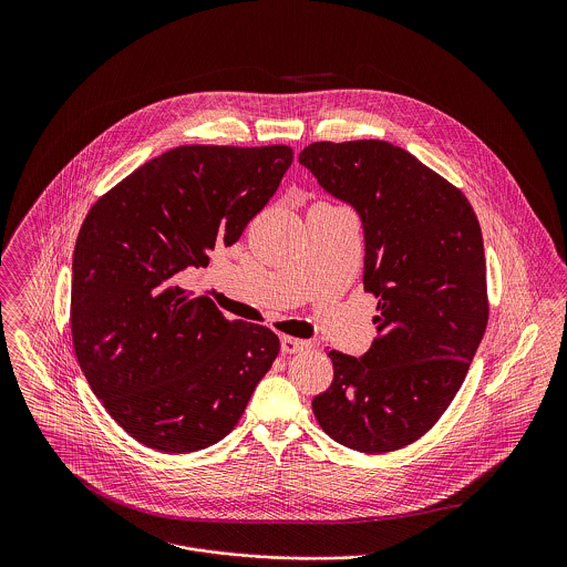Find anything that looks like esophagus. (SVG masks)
Segmentation results:
<instances>
[{
  "mask_svg": "<svg viewBox=\"0 0 567 567\" xmlns=\"http://www.w3.org/2000/svg\"><path fill=\"white\" fill-rule=\"evenodd\" d=\"M308 347H310L308 340H301V338H295V336H281V351L284 353H299Z\"/></svg>",
  "mask_w": 567,
  "mask_h": 567,
  "instance_id": "esophagus-1",
  "label": "esophagus"
}]
</instances>
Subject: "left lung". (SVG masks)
Wrapping results in <instances>:
<instances>
[{
	"instance_id": "left-lung-1",
	"label": "left lung",
	"mask_w": 567,
	"mask_h": 567,
	"mask_svg": "<svg viewBox=\"0 0 567 567\" xmlns=\"http://www.w3.org/2000/svg\"><path fill=\"white\" fill-rule=\"evenodd\" d=\"M299 163L360 214L362 281L378 297L369 353L327 351L333 380L315 416L349 450H402L450 408L485 336L478 218L456 185L382 140L315 142Z\"/></svg>"
}]
</instances>
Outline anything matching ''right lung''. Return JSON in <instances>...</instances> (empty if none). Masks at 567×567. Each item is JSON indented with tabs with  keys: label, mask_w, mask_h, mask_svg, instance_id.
I'll return each mask as SVG.
<instances>
[{
	"label": "right lung",
	"mask_w": 567,
	"mask_h": 567,
	"mask_svg": "<svg viewBox=\"0 0 567 567\" xmlns=\"http://www.w3.org/2000/svg\"><path fill=\"white\" fill-rule=\"evenodd\" d=\"M292 157L284 144L178 146L89 209L74 246L72 340L91 391L142 445L185 454L218 443L272 367L275 331L227 321L178 279L240 240Z\"/></svg>",
	"instance_id": "obj_1"
}]
</instances>
